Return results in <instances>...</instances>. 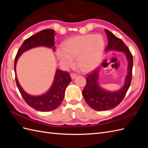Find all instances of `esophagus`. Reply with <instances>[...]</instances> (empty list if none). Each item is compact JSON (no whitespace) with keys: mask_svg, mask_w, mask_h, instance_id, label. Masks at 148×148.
<instances>
[{"mask_svg":"<svg viewBox=\"0 0 148 148\" xmlns=\"http://www.w3.org/2000/svg\"><path fill=\"white\" fill-rule=\"evenodd\" d=\"M70 76H71V79H75L76 77H77V75H76L75 73H71L70 74Z\"/></svg>","mask_w":148,"mask_h":148,"instance_id":"obj_1","label":"esophagus"}]
</instances>
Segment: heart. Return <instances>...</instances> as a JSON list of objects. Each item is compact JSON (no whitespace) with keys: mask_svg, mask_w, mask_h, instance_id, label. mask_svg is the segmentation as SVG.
I'll return each mask as SVG.
<instances>
[{"mask_svg":"<svg viewBox=\"0 0 148 148\" xmlns=\"http://www.w3.org/2000/svg\"><path fill=\"white\" fill-rule=\"evenodd\" d=\"M105 42L99 34H89L71 37L57 49V56L62 65L69 67L77 64L84 71H90L99 65L104 55Z\"/></svg>","mask_w":148,"mask_h":148,"instance_id":"1","label":"heart"}]
</instances>
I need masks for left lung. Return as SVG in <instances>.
Here are the masks:
<instances>
[{
  "label": "left lung",
  "mask_w": 148,
  "mask_h": 148,
  "mask_svg": "<svg viewBox=\"0 0 148 148\" xmlns=\"http://www.w3.org/2000/svg\"><path fill=\"white\" fill-rule=\"evenodd\" d=\"M108 39L106 51L115 50L123 52L128 60V74L123 86L115 92H109L100 88L98 84L99 69L86 75V84L82 92L87 104L92 109L97 111L107 110L117 107L122 101L132 82L133 69V56L128 47L122 39L105 29Z\"/></svg>",
  "instance_id": "obj_1"
}]
</instances>
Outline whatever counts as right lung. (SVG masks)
I'll return each instance as SVG.
<instances>
[{"mask_svg": "<svg viewBox=\"0 0 148 148\" xmlns=\"http://www.w3.org/2000/svg\"><path fill=\"white\" fill-rule=\"evenodd\" d=\"M55 31L52 29H46L31 36L25 40L19 48L15 58L14 70L15 81L21 96L23 99L32 108L41 112H49L57 109L63 101L65 89L71 82L70 73L67 71L57 70L54 81L49 91L40 96H33L26 93L21 86L16 75V62L21 54L25 51L38 46L53 47L55 45Z\"/></svg>", "mask_w": 148, "mask_h": 148, "instance_id": "obj_1", "label": "right lung"}]
</instances>
